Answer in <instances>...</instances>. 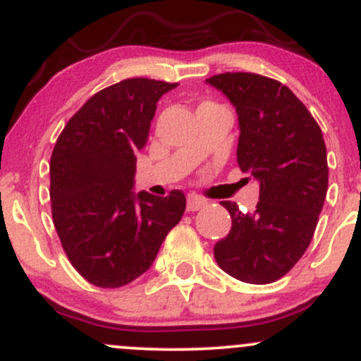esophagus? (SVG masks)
I'll return each instance as SVG.
<instances>
[{
  "mask_svg": "<svg viewBox=\"0 0 361 361\" xmlns=\"http://www.w3.org/2000/svg\"><path fill=\"white\" fill-rule=\"evenodd\" d=\"M209 202L204 200V198L197 197V195H190L188 197V205H186V209H188V212H197V210L204 209L207 207Z\"/></svg>",
  "mask_w": 361,
  "mask_h": 361,
  "instance_id": "obj_1",
  "label": "esophagus"
}]
</instances>
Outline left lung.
I'll use <instances>...</instances> for the list:
<instances>
[{
  "label": "left lung",
  "instance_id": "obj_1",
  "mask_svg": "<svg viewBox=\"0 0 361 361\" xmlns=\"http://www.w3.org/2000/svg\"><path fill=\"white\" fill-rule=\"evenodd\" d=\"M238 111V164L259 183V202L233 219L214 256L227 275L264 285L292 270L312 241L327 192V152L321 127L287 86L252 73L207 80Z\"/></svg>",
  "mask_w": 361,
  "mask_h": 361
}]
</instances>
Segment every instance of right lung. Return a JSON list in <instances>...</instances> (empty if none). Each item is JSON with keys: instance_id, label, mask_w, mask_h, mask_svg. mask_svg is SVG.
Wrapping results in <instances>:
<instances>
[{"instance_id": "1", "label": "right lung", "mask_w": 361, "mask_h": 361, "mask_svg": "<svg viewBox=\"0 0 361 361\" xmlns=\"http://www.w3.org/2000/svg\"><path fill=\"white\" fill-rule=\"evenodd\" d=\"M178 82L132 78L98 91L66 123L51 157L52 219L78 273L118 288L151 268L186 198L135 193L137 152L146 146L156 103Z\"/></svg>"}]
</instances>
